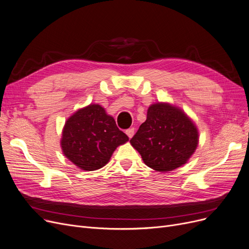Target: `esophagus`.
<instances>
[{
    "label": "esophagus",
    "mask_w": 249,
    "mask_h": 249,
    "mask_svg": "<svg viewBox=\"0 0 249 249\" xmlns=\"http://www.w3.org/2000/svg\"><path fill=\"white\" fill-rule=\"evenodd\" d=\"M125 134L127 135V137L128 138H133V136H134V134H135V128L134 127H131V128H128V130H126L125 131Z\"/></svg>",
    "instance_id": "1"
}]
</instances>
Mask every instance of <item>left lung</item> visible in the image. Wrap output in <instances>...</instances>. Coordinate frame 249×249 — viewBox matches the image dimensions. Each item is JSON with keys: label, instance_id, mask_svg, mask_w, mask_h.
Segmentation results:
<instances>
[{"label": "left lung", "instance_id": "8db88e82", "mask_svg": "<svg viewBox=\"0 0 249 249\" xmlns=\"http://www.w3.org/2000/svg\"><path fill=\"white\" fill-rule=\"evenodd\" d=\"M198 142L195 123L183 109L167 102L148 107L145 123L130 141L147 166L162 173L187 163Z\"/></svg>", "mask_w": 249, "mask_h": 249}]
</instances>
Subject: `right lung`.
I'll use <instances>...</instances> for the list:
<instances>
[{"instance_id": "1", "label": "right lung", "mask_w": 249, "mask_h": 249, "mask_svg": "<svg viewBox=\"0 0 249 249\" xmlns=\"http://www.w3.org/2000/svg\"><path fill=\"white\" fill-rule=\"evenodd\" d=\"M128 141L114 118L100 104L79 108L69 116L62 130L64 156L83 171H96L110 160L115 149Z\"/></svg>"}]
</instances>
